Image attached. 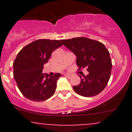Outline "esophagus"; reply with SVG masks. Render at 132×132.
I'll list each match as a JSON object with an SVG mask.
<instances>
[{
  "mask_svg": "<svg viewBox=\"0 0 132 132\" xmlns=\"http://www.w3.org/2000/svg\"><path fill=\"white\" fill-rule=\"evenodd\" d=\"M65 76H66L68 78H70L72 77V75H70V74H66V75H65Z\"/></svg>",
  "mask_w": 132,
  "mask_h": 132,
  "instance_id": "1",
  "label": "esophagus"
}]
</instances>
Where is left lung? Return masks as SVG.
<instances>
[{"label": "left lung", "mask_w": 132, "mask_h": 132, "mask_svg": "<svg viewBox=\"0 0 132 132\" xmlns=\"http://www.w3.org/2000/svg\"><path fill=\"white\" fill-rule=\"evenodd\" d=\"M61 42L77 56L79 69L87 68V76L79 75L81 82L73 86L75 91L83 97L99 94L105 89L110 77L112 61L104 44L85 37L74 38Z\"/></svg>", "instance_id": "obj_1"}]
</instances>
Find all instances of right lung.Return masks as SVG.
<instances>
[{
    "instance_id": "right-lung-1",
    "label": "right lung",
    "mask_w": 132,
    "mask_h": 132,
    "mask_svg": "<svg viewBox=\"0 0 132 132\" xmlns=\"http://www.w3.org/2000/svg\"><path fill=\"white\" fill-rule=\"evenodd\" d=\"M63 45L59 40L41 39L22 48L13 63V78L25 97L35 102L45 101L55 92L57 81L61 75L42 73L53 51Z\"/></svg>"
}]
</instances>
